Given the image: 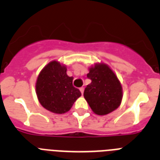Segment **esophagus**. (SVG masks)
<instances>
[{
    "label": "esophagus",
    "instance_id": "34e87169",
    "mask_svg": "<svg viewBox=\"0 0 160 160\" xmlns=\"http://www.w3.org/2000/svg\"><path fill=\"white\" fill-rule=\"evenodd\" d=\"M79 90H80V91H81L82 94H83V93H84V87H81Z\"/></svg>",
    "mask_w": 160,
    "mask_h": 160
}]
</instances>
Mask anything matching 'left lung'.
Listing matches in <instances>:
<instances>
[{
  "label": "left lung",
  "mask_w": 160,
  "mask_h": 160,
  "mask_svg": "<svg viewBox=\"0 0 160 160\" xmlns=\"http://www.w3.org/2000/svg\"><path fill=\"white\" fill-rule=\"evenodd\" d=\"M87 78L91 83L84 90V98L95 114L105 115L119 107L122 98L121 83L106 64H96L90 68Z\"/></svg>",
  "instance_id": "left-lung-1"
}]
</instances>
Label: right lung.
Returning <instances> with one entry per match:
<instances>
[{"label": "right lung", "mask_w": 160, "mask_h": 160, "mask_svg": "<svg viewBox=\"0 0 160 160\" xmlns=\"http://www.w3.org/2000/svg\"><path fill=\"white\" fill-rule=\"evenodd\" d=\"M66 67L53 61L43 68L37 79L38 98L44 108L55 114H64L81 96L73 86V77L66 74Z\"/></svg>", "instance_id": "right-lung-1"}]
</instances>
